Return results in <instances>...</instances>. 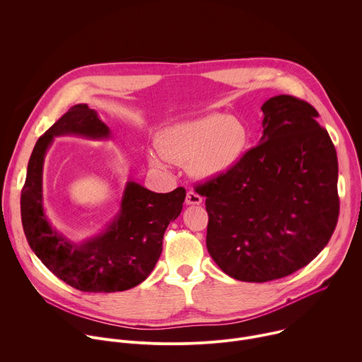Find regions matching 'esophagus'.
<instances>
[{
	"label": "esophagus",
	"mask_w": 362,
	"mask_h": 362,
	"mask_svg": "<svg viewBox=\"0 0 362 362\" xmlns=\"http://www.w3.org/2000/svg\"><path fill=\"white\" fill-rule=\"evenodd\" d=\"M202 203V196L197 194L196 192L190 190L186 194V204H200Z\"/></svg>",
	"instance_id": "34e87169"
}]
</instances>
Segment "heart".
Returning a JSON list of instances; mask_svg holds the SVG:
<instances>
[{
    "label": "heart",
    "instance_id": "b5f03b06",
    "mask_svg": "<svg viewBox=\"0 0 362 362\" xmlns=\"http://www.w3.org/2000/svg\"><path fill=\"white\" fill-rule=\"evenodd\" d=\"M247 141V130L239 120L209 113L163 127L148 160L158 168H165L168 160L187 163L194 177L216 179L238 165Z\"/></svg>",
    "mask_w": 362,
    "mask_h": 362
}]
</instances>
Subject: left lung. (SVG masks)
Returning a JSON list of instances; mask_svg holds the SVG:
<instances>
[{"label":"left lung","instance_id":"1","mask_svg":"<svg viewBox=\"0 0 362 362\" xmlns=\"http://www.w3.org/2000/svg\"><path fill=\"white\" fill-rule=\"evenodd\" d=\"M261 109L259 144L230 172L196 187L209 215L206 247L243 282L306 267L329 242L339 214L337 151L318 112L286 94Z\"/></svg>","mask_w":362,"mask_h":362}]
</instances>
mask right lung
Returning <instances> with one entry per match:
<instances>
[{
    "instance_id": "1",
    "label": "right lung",
    "mask_w": 362,
    "mask_h": 362,
    "mask_svg": "<svg viewBox=\"0 0 362 362\" xmlns=\"http://www.w3.org/2000/svg\"><path fill=\"white\" fill-rule=\"evenodd\" d=\"M110 140V127L87 105H76L35 143L21 192L27 242L57 278L83 292H119L141 284L156 267L163 235L182 212L186 190L154 193L129 176L116 216L100 233L81 242L59 230L44 209L42 169L54 137Z\"/></svg>"
}]
</instances>
